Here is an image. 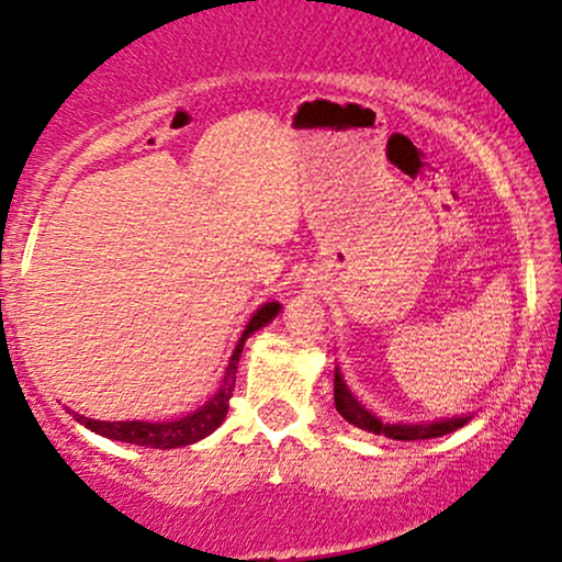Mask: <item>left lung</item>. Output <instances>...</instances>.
Returning <instances> with one entry per match:
<instances>
[{"label": "left lung", "instance_id": "8db88e82", "mask_svg": "<svg viewBox=\"0 0 562 562\" xmlns=\"http://www.w3.org/2000/svg\"><path fill=\"white\" fill-rule=\"evenodd\" d=\"M335 409L340 412V417L348 420L357 428L370 430L375 436H389L393 441H420V438H436L443 434H451V430L462 428L468 423V417H454V420H441V423H430V425H391V423H380L370 409H364L357 398L351 396V391L346 389L344 378L335 372Z\"/></svg>", "mask_w": 562, "mask_h": 562}]
</instances>
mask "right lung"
<instances>
[{"mask_svg": "<svg viewBox=\"0 0 562 562\" xmlns=\"http://www.w3.org/2000/svg\"><path fill=\"white\" fill-rule=\"evenodd\" d=\"M277 312H280V303H263L259 312L254 314V319H250L248 327H245L243 338L237 340V348H235V353H232L227 372H224L222 389L214 393V398H211V402H205L200 409L192 412V415L179 417V420H171V423H137V420L108 423V420H92V417H83V415H74V417L81 425H87L89 430H94V434L113 438V441L137 443V447L177 449V447H187V443L200 441V438L214 434L218 425L224 423V417H227L232 391H235L237 362H240L245 338H248V335H254L259 327L267 325L272 317H277Z\"/></svg>", "mask_w": 562, "mask_h": 562, "instance_id": "1", "label": "right lung"}]
</instances>
